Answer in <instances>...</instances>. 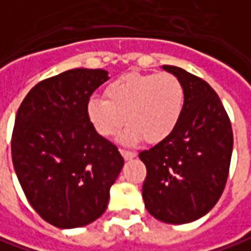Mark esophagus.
Masks as SVG:
<instances>
[{
  "mask_svg": "<svg viewBox=\"0 0 251 251\" xmlns=\"http://www.w3.org/2000/svg\"><path fill=\"white\" fill-rule=\"evenodd\" d=\"M121 154L124 155L125 160H132L136 157V151H129V150H125V149H121Z\"/></svg>",
  "mask_w": 251,
  "mask_h": 251,
  "instance_id": "obj_1",
  "label": "esophagus"
}]
</instances>
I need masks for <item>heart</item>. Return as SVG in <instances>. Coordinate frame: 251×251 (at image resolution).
Wrapping results in <instances>:
<instances>
[{"instance_id":"1","label":"heart","mask_w":251,"mask_h":251,"mask_svg":"<svg viewBox=\"0 0 251 251\" xmlns=\"http://www.w3.org/2000/svg\"><path fill=\"white\" fill-rule=\"evenodd\" d=\"M104 97H91L86 107L102 137L115 136L126 118L125 140L160 143L175 132L185 112V87L169 72L122 75L104 89Z\"/></svg>"}]
</instances>
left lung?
<instances>
[{"instance_id":"obj_1","label":"left lung","mask_w":251,"mask_h":251,"mask_svg":"<svg viewBox=\"0 0 251 251\" xmlns=\"http://www.w3.org/2000/svg\"><path fill=\"white\" fill-rule=\"evenodd\" d=\"M185 87L183 117L168 139L139 154L147 168L143 200L167 224L199 220L220 200L233 149L232 125L218 94L201 77L162 66Z\"/></svg>"}]
</instances>
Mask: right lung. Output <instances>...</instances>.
Listing matches in <instances>:
<instances>
[{"instance_id": "obj_1", "label": "right lung", "mask_w": 251, "mask_h": 251, "mask_svg": "<svg viewBox=\"0 0 251 251\" xmlns=\"http://www.w3.org/2000/svg\"><path fill=\"white\" fill-rule=\"evenodd\" d=\"M108 79L104 69H69L37 83L18 109L13 168L34 211L56 228L100 218L124 167L117 146L96 132L86 112Z\"/></svg>"}]
</instances>
